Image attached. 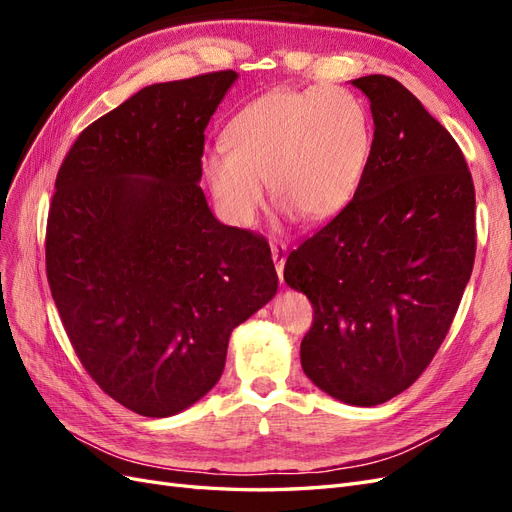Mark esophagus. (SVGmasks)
Instances as JSON below:
<instances>
[{
  "label": "esophagus",
  "instance_id": "34e87169",
  "mask_svg": "<svg viewBox=\"0 0 512 512\" xmlns=\"http://www.w3.org/2000/svg\"><path fill=\"white\" fill-rule=\"evenodd\" d=\"M271 256H273V262H275L277 275H280V282H284V265H286V258H288V247L284 243H273L271 245Z\"/></svg>",
  "mask_w": 512,
  "mask_h": 512
}]
</instances>
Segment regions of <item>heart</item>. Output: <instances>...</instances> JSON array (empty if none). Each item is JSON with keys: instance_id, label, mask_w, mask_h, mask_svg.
Returning a JSON list of instances; mask_svg holds the SVG:
<instances>
[{"instance_id": "obj_1", "label": "heart", "mask_w": 512, "mask_h": 512, "mask_svg": "<svg viewBox=\"0 0 512 512\" xmlns=\"http://www.w3.org/2000/svg\"><path fill=\"white\" fill-rule=\"evenodd\" d=\"M224 151L203 158L215 205L232 224L250 226L265 185L280 207L322 222L348 207L371 149L367 108L335 85L277 89L245 104L222 134Z\"/></svg>"}]
</instances>
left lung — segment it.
<instances>
[{"instance_id":"8db88e82","label":"left lung","mask_w":512,"mask_h":512,"mask_svg":"<svg viewBox=\"0 0 512 512\" xmlns=\"http://www.w3.org/2000/svg\"><path fill=\"white\" fill-rule=\"evenodd\" d=\"M374 141L344 211L292 250L284 280L312 301L301 365L352 406L404 393L451 329L476 254V196L455 138L391 76L352 81Z\"/></svg>"}]
</instances>
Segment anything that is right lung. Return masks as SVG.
<instances>
[{
    "label": "right lung",
    "instance_id": "1",
    "mask_svg": "<svg viewBox=\"0 0 512 512\" xmlns=\"http://www.w3.org/2000/svg\"><path fill=\"white\" fill-rule=\"evenodd\" d=\"M237 81L149 85L87 126L55 179L46 277L100 389L164 418L220 380L228 337L277 292L271 247L224 226L200 190L205 128Z\"/></svg>",
    "mask_w": 512,
    "mask_h": 512
}]
</instances>
